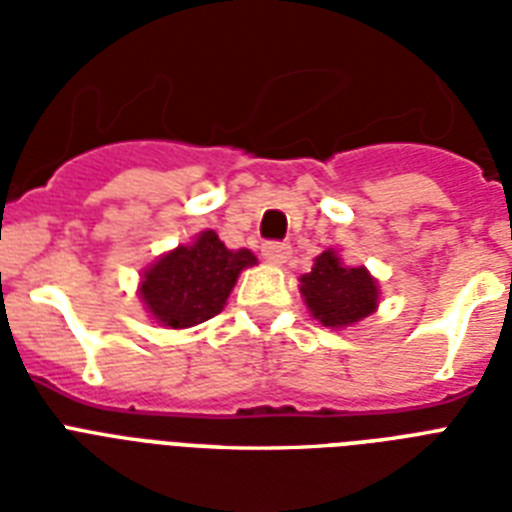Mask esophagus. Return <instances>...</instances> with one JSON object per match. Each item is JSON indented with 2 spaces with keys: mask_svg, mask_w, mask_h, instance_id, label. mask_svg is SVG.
Masks as SVG:
<instances>
[{
  "mask_svg": "<svg viewBox=\"0 0 512 512\" xmlns=\"http://www.w3.org/2000/svg\"><path fill=\"white\" fill-rule=\"evenodd\" d=\"M292 255V247L284 244V241H268L263 244V260L271 265H281L287 263V257Z\"/></svg>",
  "mask_w": 512,
  "mask_h": 512,
  "instance_id": "1",
  "label": "esophagus"
}]
</instances>
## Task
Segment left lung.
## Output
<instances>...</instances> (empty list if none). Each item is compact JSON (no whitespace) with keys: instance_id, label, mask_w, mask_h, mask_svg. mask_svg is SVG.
<instances>
[{"instance_id":"8db88e82","label":"left lung","mask_w":512,"mask_h":512,"mask_svg":"<svg viewBox=\"0 0 512 512\" xmlns=\"http://www.w3.org/2000/svg\"><path fill=\"white\" fill-rule=\"evenodd\" d=\"M300 295L316 321L329 329L353 327L380 308V284L364 265L342 263L335 249L313 260L311 273L300 276Z\"/></svg>"}]
</instances>
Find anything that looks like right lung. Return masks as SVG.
<instances>
[{
	"label": "right lung",
	"instance_id": "add662e5",
	"mask_svg": "<svg viewBox=\"0 0 512 512\" xmlns=\"http://www.w3.org/2000/svg\"><path fill=\"white\" fill-rule=\"evenodd\" d=\"M252 265L257 257L249 249H228L207 228L140 273V303L159 327H196L223 311L241 271Z\"/></svg>",
	"mask_w": 512,
	"mask_h": 512
}]
</instances>
